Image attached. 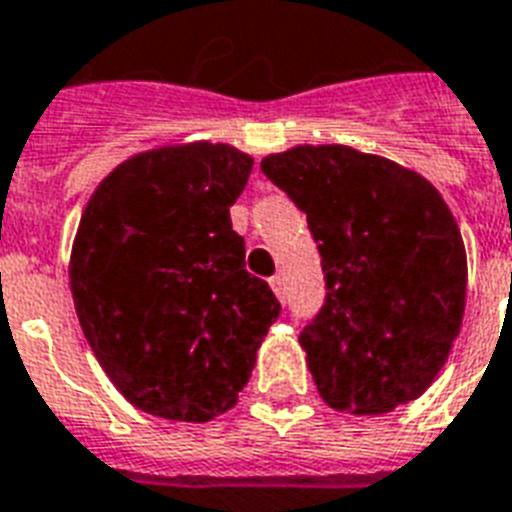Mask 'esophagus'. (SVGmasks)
I'll return each instance as SVG.
<instances>
[{
    "label": "esophagus",
    "instance_id": "obj_1",
    "mask_svg": "<svg viewBox=\"0 0 512 512\" xmlns=\"http://www.w3.org/2000/svg\"><path fill=\"white\" fill-rule=\"evenodd\" d=\"M271 290L276 292V298L284 300V279H282V276H273V279H271Z\"/></svg>",
    "mask_w": 512,
    "mask_h": 512
}]
</instances>
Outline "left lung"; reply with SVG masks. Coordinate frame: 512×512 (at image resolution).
Instances as JSON below:
<instances>
[{
    "instance_id": "left-lung-1",
    "label": "left lung",
    "mask_w": 512,
    "mask_h": 512,
    "mask_svg": "<svg viewBox=\"0 0 512 512\" xmlns=\"http://www.w3.org/2000/svg\"><path fill=\"white\" fill-rule=\"evenodd\" d=\"M260 169L306 214L322 257L325 303L300 333L322 400L357 416L416 400L464 314L467 257L446 201L416 171L343 144Z\"/></svg>"
}]
</instances>
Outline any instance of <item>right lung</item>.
<instances>
[{
	"mask_svg": "<svg viewBox=\"0 0 512 512\" xmlns=\"http://www.w3.org/2000/svg\"><path fill=\"white\" fill-rule=\"evenodd\" d=\"M249 171L228 144L161 147L120 163L85 206L74 308L101 368L144 413L209 421L233 408L282 314L230 225Z\"/></svg>",
	"mask_w": 512,
	"mask_h": 512,
	"instance_id": "obj_1",
	"label": "right lung"
}]
</instances>
